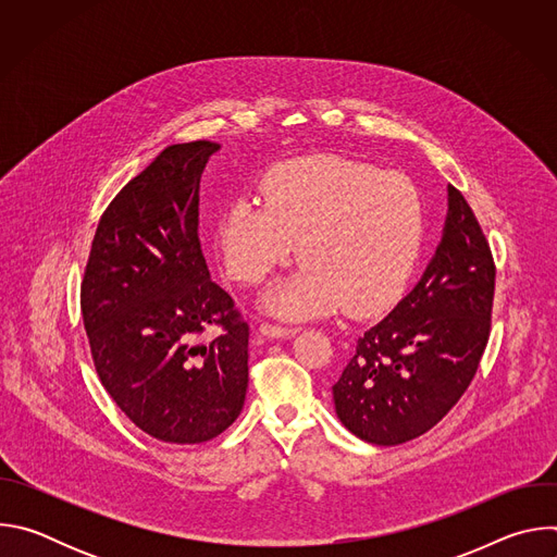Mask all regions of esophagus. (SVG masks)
I'll use <instances>...</instances> for the list:
<instances>
[{
    "label": "esophagus",
    "instance_id": "esophagus-1",
    "mask_svg": "<svg viewBox=\"0 0 557 557\" xmlns=\"http://www.w3.org/2000/svg\"><path fill=\"white\" fill-rule=\"evenodd\" d=\"M297 331H299L297 326H280V324H271V322L260 324V333L267 337H293Z\"/></svg>",
    "mask_w": 557,
    "mask_h": 557
}]
</instances>
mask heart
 I'll return each instance as SVG.
<instances>
[{
  "instance_id": "heart-1",
  "label": "heart",
  "mask_w": 557,
  "mask_h": 557,
  "mask_svg": "<svg viewBox=\"0 0 557 557\" xmlns=\"http://www.w3.org/2000/svg\"><path fill=\"white\" fill-rule=\"evenodd\" d=\"M262 196L231 202L215 237L228 275L245 284L267 280L299 243L304 267L264 295L269 310L366 317L401 297L425 243V205L410 176L310 156L273 168Z\"/></svg>"
}]
</instances>
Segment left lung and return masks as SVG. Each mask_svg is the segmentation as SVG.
<instances>
[{
  "mask_svg": "<svg viewBox=\"0 0 557 557\" xmlns=\"http://www.w3.org/2000/svg\"><path fill=\"white\" fill-rule=\"evenodd\" d=\"M447 205L441 245L419 284L359 337L333 385L339 421L372 445L432 430L469 387L490 339V243L456 187H447Z\"/></svg>",
  "mask_w": 557,
  "mask_h": 557,
  "instance_id": "8db88e82",
  "label": "left lung"
}]
</instances>
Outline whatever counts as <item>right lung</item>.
<instances>
[{
  "label": "right lung",
  "instance_id": "1",
  "mask_svg": "<svg viewBox=\"0 0 557 557\" xmlns=\"http://www.w3.org/2000/svg\"><path fill=\"white\" fill-rule=\"evenodd\" d=\"M211 140L170 145L99 220L82 282L97 374L145 434L178 445L222 434L243 412L249 324L211 282L198 237ZM211 323L223 335L197 337Z\"/></svg>",
  "mask_w": 557,
  "mask_h": 557
}]
</instances>
